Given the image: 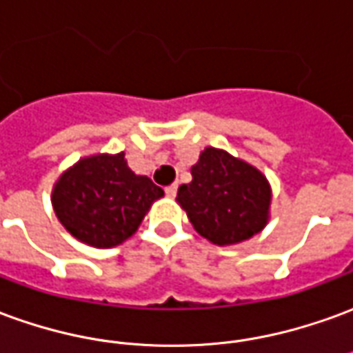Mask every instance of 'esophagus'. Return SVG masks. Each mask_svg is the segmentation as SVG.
<instances>
[{
  "mask_svg": "<svg viewBox=\"0 0 353 353\" xmlns=\"http://www.w3.org/2000/svg\"><path fill=\"white\" fill-rule=\"evenodd\" d=\"M166 194H168L170 199H174V196L177 194V185L174 183V185H170V187H166Z\"/></svg>",
  "mask_w": 353,
  "mask_h": 353,
  "instance_id": "obj_1",
  "label": "esophagus"
}]
</instances>
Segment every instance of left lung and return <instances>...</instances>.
Segmentation results:
<instances>
[{"label":"left lung","instance_id":"left-lung-1","mask_svg":"<svg viewBox=\"0 0 353 353\" xmlns=\"http://www.w3.org/2000/svg\"><path fill=\"white\" fill-rule=\"evenodd\" d=\"M191 176V183L177 189L176 201L194 231L212 245L243 243L268 225L271 185L256 166L223 149L206 147Z\"/></svg>","mask_w":353,"mask_h":353}]
</instances>
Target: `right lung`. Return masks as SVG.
<instances>
[{
	"label": "right lung",
	"instance_id": "1",
	"mask_svg": "<svg viewBox=\"0 0 353 353\" xmlns=\"http://www.w3.org/2000/svg\"><path fill=\"white\" fill-rule=\"evenodd\" d=\"M164 191L134 174L124 151L83 157L53 185L51 204L63 228L83 245L112 248L141 225Z\"/></svg>",
	"mask_w": 353,
	"mask_h": 353
}]
</instances>
